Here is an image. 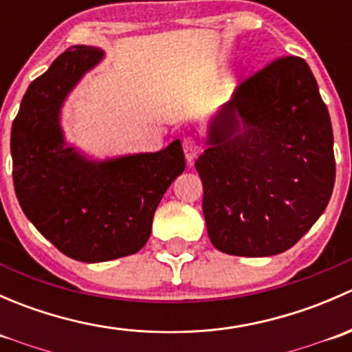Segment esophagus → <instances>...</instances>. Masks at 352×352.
<instances>
[{
    "instance_id": "obj_1",
    "label": "esophagus",
    "mask_w": 352,
    "mask_h": 352,
    "mask_svg": "<svg viewBox=\"0 0 352 352\" xmlns=\"http://www.w3.org/2000/svg\"><path fill=\"white\" fill-rule=\"evenodd\" d=\"M182 144H184V155H186L187 163L190 165L199 153V144L196 143V140H194V138H184Z\"/></svg>"
}]
</instances>
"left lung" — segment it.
Listing matches in <instances>:
<instances>
[{
    "label": "left lung",
    "mask_w": 352,
    "mask_h": 352,
    "mask_svg": "<svg viewBox=\"0 0 352 352\" xmlns=\"http://www.w3.org/2000/svg\"><path fill=\"white\" fill-rule=\"evenodd\" d=\"M197 158L211 243L242 257L293 247L327 208L336 182L327 105L307 61L279 58L236 87Z\"/></svg>",
    "instance_id": "8db88e82"
}]
</instances>
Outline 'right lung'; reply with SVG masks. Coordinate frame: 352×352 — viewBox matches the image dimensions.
<instances>
[{
  "instance_id": "add662e5",
  "label": "right lung",
  "mask_w": 352,
  "mask_h": 352,
  "mask_svg": "<svg viewBox=\"0 0 352 352\" xmlns=\"http://www.w3.org/2000/svg\"><path fill=\"white\" fill-rule=\"evenodd\" d=\"M102 59L104 51L85 45L63 52L32 81L12 126L13 186L25 216L59 252L88 264L140 252L163 194L186 168L180 140L104 162L66 146L63 104Z\"/></svg>"
}]
</instances>
